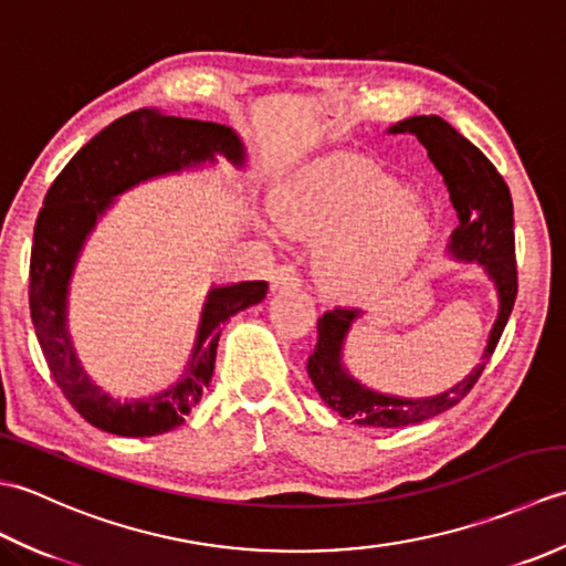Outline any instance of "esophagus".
Wrapping results in <instances>:
<instances>
[{
    "label": "esophagus",
    "mask_w": 566,
    "mask_h": 566,
    "mask_svg": "<svg viewBox=\"0 0 566 566\" xmlns=\"http://www.w3.org/2000/svg\"><path fill=\"white\" fill-rule=\"evenodd\" d=\"M298 284H302V276H298L294 264H280V268L272 272L274 290H294Z\"/></svg>",
    "instance_id": "34e87169"
}]
</instances>
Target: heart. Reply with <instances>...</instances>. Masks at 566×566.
Wrapping results in <instances>:
<instances>
[{
	"label": "heart",
	"mask_w": 566,
	"mask_h": 566,
	"mask_svg": "<svg viewBox=\"0 0 566 566\" xmlns=\"http://www.w3.org/2000/svg\"><path fill=\"white\" fill-rule=\"evenodd\" d=\"M274 219L302 238L333 240L321 280L338 296H367L418 255L426 219L403 189L363 165H326L298 175L272 201Z\"/></svg>",
	"instance_id": "obj_1"
}]
</instances>
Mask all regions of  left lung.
Listing matches in <instances>:
<instances>
[{"mask_svg": "<svg viewBox=\"0 0 566 566\" xmlns=\"http://www.w3.org/2000/svg\"><path fill=\"white\" fill-rule=\"evenodd\" d=\"M391 134H413L428 150L430 163L438 167L450 191V201L460 216V226L452 233V252L462 260L482 262L491 280L496 282L501 311L491 331L482 363L454 389L436 399L406 401L365 389L345 375L340 367V347L359 311L335 306L318 318V340L308 355V377L318 396L333 411L350 418L357 426L369 428H403L423 423L448 408L460 403L476 387L479 377L494 357L503 328L518 296V268H515L513 238V201L509 185L486 155L469 143L440 116H413L391 128Z\"/></svg>", "mask_w": 566, "mask_h": 566, "instance_id": "left-lung-1", "label": "left lung"}]
</instances>
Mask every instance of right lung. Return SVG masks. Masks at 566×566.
Wrapping results in <instances>:
<instances>
[{
    "mask_svg": "<svg viewBox=\"0 0 566 566\" xmlns=\"http://www.w3.org/2000/svg\"><path fill=\"white\" fill-rule=\"evenodd\" d=\"M223 155L243 165V146L228 126L195 122L143 106L116 118L72 158L48 189L33 228L29 306L35 338L48 369L72 408L106 432L124 438H150L185 423L209 387L221 326L238 311L260 304L268 282H240L209 294L199 338L182 381L150 401L122 403L99 391L84 375L65 331V294L84 238L116 195L143 179Z\"/></svg>",
    "mask_w": 566,
    "mask_h": 566,
    "instance_id": "right-lung-1",
    "label": "right lung"
}]
</instances>
